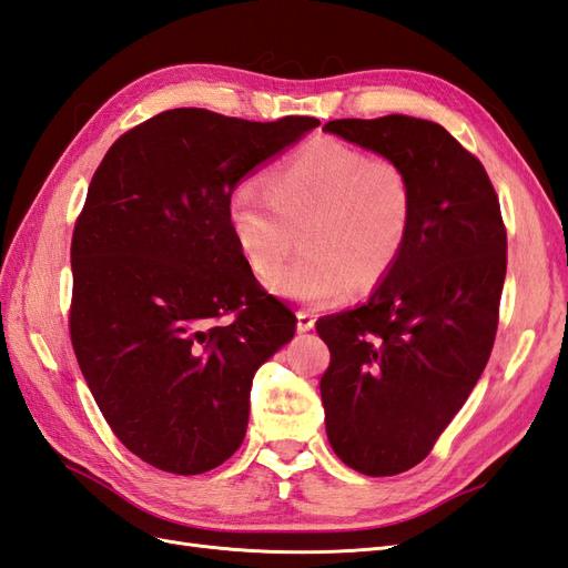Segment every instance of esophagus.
<instances>
[{"label": "esophagus", "mask_w": 568, "mask_h": 568, "mask_svg": "<svg viewBox=\"0 0 568 568\" xmlns=\"http://www.w3.org/2000/svg\"><path fill=\"white\" fill-rule=\"evenodd\" d=\"M314 314H310V312H304V310H300L297 312V331L300 333H307V331H312L314 328Z\"/></svg>", "instance_id": "34e87169"}]
</instances>
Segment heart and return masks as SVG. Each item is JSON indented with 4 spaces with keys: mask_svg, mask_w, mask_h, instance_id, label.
Here are the masks:
<instances>
[{
    "mask_svg": "<svg viewBox=\"0 0 568 568\" xmlns=\"http://www.w3.org/2000/svg\"><path fill=\"white\" fill-rule=\"evenodd\" d=\"M227 217L258 278L285 264L302 230L307 256L275 275L271 287L310 307H328L355 283L374 287L394 271L413 227L415 186L394 158L318 139L275 170L268 189L242 182L227 201Z\"/></svg>",
    "mask_w": 568,
    "mask_h": 568,
    "instance_id": "1",
    "label": "heart"
}]
</instances>
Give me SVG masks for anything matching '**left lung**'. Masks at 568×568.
<instances>
[{"mask_svg":"<svg viewBox=\"0 0 568 568\" xmlns=\"http://www.w3.org/2000/svg\"><path fill=\"white\" fill-rule=\"evenodd\" d=\"M326 132L394 158L415 186L408 242L357 310L324 316L326 434L353 470L388 477L425 460L491 355L506 227L483 163L442 124L405 114L333 120Z\"/></svg>","mask_w":568,"mask_h":568,"instance_id":"8db88e82","label":"left lung"}]
</instances>
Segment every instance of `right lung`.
Returning <instances> with one entry per match:
<instances>
[{
  "label": "right lung",
  "mask_w": 568,
  "mask_h": 568,
  "mask_svg": "<svg viewBox=\"0 0 568 568\" xmlns=\"http://www.w3.org/2000/svg\"><path fill=\"white\" fill-rule=\"evenodd\" d=\"M314 126L165 110L93 174L71 237L69 336L110 429L158 470L199 475L235 454L256 369L295 336V314L246 266L227 201Z\"/></svg>",
  "instance_id": "1"
}]
</instances>
